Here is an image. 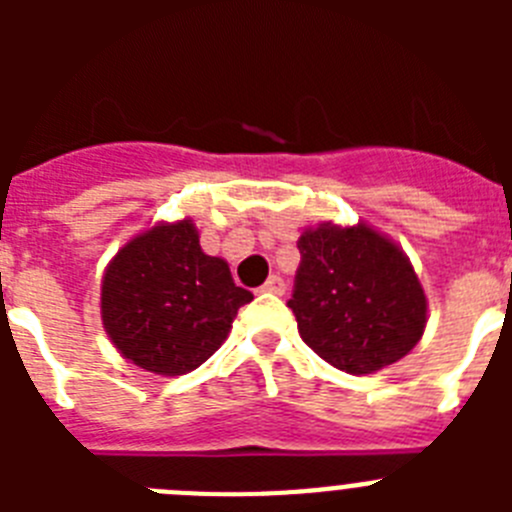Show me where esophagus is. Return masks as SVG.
I'll use <instances>...</instances> for the list:
<instances>
[{"mask_svg":"<svg viewBox=\"0 0 512 512\" xmlns=\"http://www.w3.org/2000/svg\"><path fill=\"white\" fill-rule=\"evenodd\" d=\"M261 292H269V295H282L284 292V279L277 277V274H271L264 284H261Z\"/></svg>","mask_w":512,"mask_h":512,"instance_id":"obj_1","label":"esophagus"}]
</instances>
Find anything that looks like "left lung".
Masks as SVG:
<instances>
[{
  "label": "left lung",
  "instance_id": "left-lung-1",
  "mask_svg": "<svg viewBox=\"0 0 512 512\" xmlns=\"http://www.w3.org/2000/svg\"><path fill=\"white\" fill-rule=\"evenodd\" d=\"M292 300L302 341L348 374L395 364L420 341L425 295L408 256L366 225L307 230Z\"/></svg>",
  "mask_w": 512,
  "mask_h": 512
}]
</instances>
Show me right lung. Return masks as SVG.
Listing matches in <instances>:
<instances>
[{"label":"right lung","instance_id":"1","mask_svg":"<svg viewBox=\"0 0 512 512\" xmlns=\"http://www.w3.org/2000/svg\"><path fill=\"white\" fill-rule=\"evenodd\" d=\"M251 300L182 220L156 225L117 253L102 282V323L125 359L176 377L215 354L238 307Z\"/></svg>","mask_w":512,"mask_h":512}]
</instances>
